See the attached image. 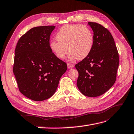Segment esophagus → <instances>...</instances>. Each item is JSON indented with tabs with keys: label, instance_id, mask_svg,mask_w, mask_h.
<instances>
[{
	"label": "esophagus",
	"instance_id": "esophagus-1",
	"mask_svg": "<svg viewBox=\"0 0 134 134\" xmlns=\"http://www.w3.org/2000/svg\"><path fill=\"white\" fill-rule=\"evenodd\" d=\"M67 67H68V68H72L74 67V65L71 63H67Z\"/></svg>",
	"mask_w": 134,
	"mask_h": 134
}]
</instances>
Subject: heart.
<instances>
[{
    "label": "heart",
    "instance_id": "obj_1",
    "mask_svg": "<svg viewBox=\"0 0 134 134\" xmlns=\"http://www.w3.org/2000/svg\"><path fill=\"white\" fill-rule=\"evenodd\" d=\"M58 41H51L52 51L59 59H64L70 52L68 59L83 60L89 55L94 44V35L89 28L82 25L66 24L58 31Z\"/></svg>",
    "mask_w": 134,
    "mask_h": 134
}]
</instances>
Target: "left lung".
Returning a JSON list of instances; mask_svg holds the SVG:
<instances>
[{
  "label": "left lung",
  "mask_w": 134,
  "mask_h": 134,
  "mask_svg": "<svg viewBox=\"0 0 134 134\" xmlns=\"http://www.w3.org/2000/svg\"><path fill=\"white\" fill-rule=\"evenodd\" d=\"M88 24L94 32V44L88 57L75 65L79 73L76 84L82 94L96 97L107 92L115 82L119 58L109 31L97 23Z\"/></svg>",
  "instance_id": "obj_1"
}]
</instances>
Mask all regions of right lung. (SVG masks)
<instances>
[{"mask_svg": "<svg viewBox=\"0 0 134 134\" xmlns=\"http://www.w3.org/2000/svg\"><path fill=\"white\" fill-rule=\"evenodd\" d=\"M55 26L34 27L19 39L15 50L13 72L19 90L35 101L46 100L54 94L66 63L52 52L49 36Z\"/></svg>", "mask_w": 134, "mask_h": 134, "instance_id": "obj_1", "label": "right lung"}]
</instances>
